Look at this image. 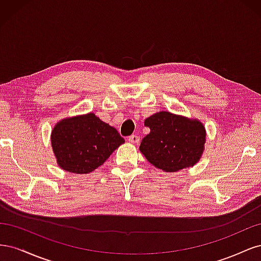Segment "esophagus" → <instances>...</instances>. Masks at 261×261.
Instances as JSON below:
<instances>
[{
	"instance_id": "34e87169",
	"label": "esophagus",
	"mask_w": 261,
	"mask_h": 261,
	"mask_svg": "<svg viewBox=\"0 0 261 261\" xmlns=\"http://www.w3.org/2000/svg\"><path fill=\"white\" fill-rule=\"evenodd\" d=\"M128 140H129V143H132V144H138L139 143V136L132 135V136L128 137Z\"/></svg>"
}]
</instances>
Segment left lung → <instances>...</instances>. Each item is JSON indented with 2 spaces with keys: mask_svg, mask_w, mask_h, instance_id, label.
<instances>
[{
  "mask_svg": "<svg viewBox=\"0 0 261 261\" xmlns=\"http://www.w3.org/2000/svg\"><path fill=\"white\" fill-rule=\"evenodd\" d=\"M150 133L143 138L140 152L155 168L177 172L200 160L206 143V129L198 120L158 112L145 120Z\"/></svg>",
  "mask_w": 261,
  "mask_h": 261,
  "instance_id": "left-lung-1",
  "label": "left lung"
}]
</instances>
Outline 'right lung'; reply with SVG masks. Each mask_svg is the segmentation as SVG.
Listing matches in <instances>:
<instances>
[{"instance_id": "1", "label": "right lung", "mask_w": 261, "mask_h": 261, "mask_svg": "<svg viewBox=\"0 0 261 261\" xmlns=\"http://www.w3.org/2000/svg\"><path fill=\"white\" fill-rule=\"evenodd\" d=\"M124 143L118 132L94 113L64 118L51 134L59 167L75 174L94 171Z\"/></svg>"}]
</instances>
